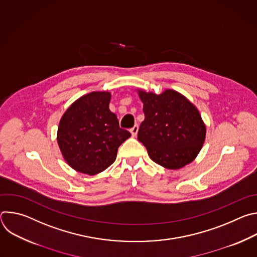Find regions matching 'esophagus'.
<instances>
[{"instance_id": "esophagus-1", "label": "esophagus", "mask_w": 257, "mask_h": 257, "mask_svg": "<svg viewBox=\"0 0 257 257\" xmlns=\"http://www.w3.org/2000/svg\"><path fill=\"white\" fill-rule=\"evenodd\" d=\"M138 125H134L131 129H130V132L132 134V136H136L137 135V132H138Z\"/></svg>"}]
</instances>
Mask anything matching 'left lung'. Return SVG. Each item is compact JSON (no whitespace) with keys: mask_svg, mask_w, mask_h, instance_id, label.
Listing matches in <instances>:
<instances>
[{"mask_svg":"<svg viewBox=\"0 0 257 257\" xmlns=\"http://www.w3.org/2000/svg\"><path fill=\"white\" fill-rule=\"evenodd\" d=\"M138 94L145 118L137 138L150 158L170 170L190 164L200 152L206 134L195 105L172 89L161 94L138 90Z\"/></svg>","mask_w":257,"mask_h":257,"instance_id":"1","label":"left lung"}]
</instances>
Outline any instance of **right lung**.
I'll return each instance as SVG.
<instances>
[{
    "instance_id": "1",
    "label": "right lung",
    "mask_w": 257,
    "mask_h": 257,
    "mask_svg": "<svg viewBox=\"0 0 257 257\" xmlns=\"http://www.w3.org/2000/svg\"><path fill=\"white\" fill-rule=\"evenodd\" d=\"M109 92L93 91L73 102L61 118L59 148L77 172L95 175L104 171L115 162L119 146L131 136L109 111Z\"/></svg>"
}]
</instances>
